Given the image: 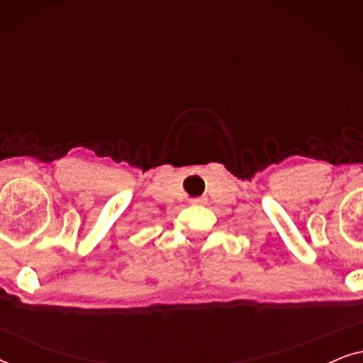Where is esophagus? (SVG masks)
I'll return each mask as SVG.
<instances>
[{
  "label": "esophagus",
  "mask_w": 363,
  "mask_h": 363,
  "mask_svg": "<svg viewBox=\"0 0 363 363\" xmlns=\"http://www.w3.org/2000/svg\"><path fill=\"white\" fill-rule=\"evenodd\" d=\"M205 203H206V198H203V196L193 198L191 200V205H205Z\"/></svg>",
  "instance_id": "34e87169"
}]
</instances>
